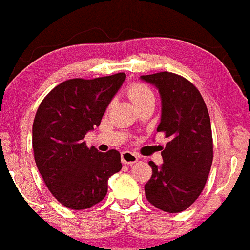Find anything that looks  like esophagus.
Instances as JSON below:
<instances>
[{
    "mask_svg": "<svg viewBox=\"0 0 250 250\" xmlns=\"http://www.w3.org/2000/svg\"><path fill=\"white\" fill-rule=\"evenodd\" d=\"M121 160H122L123 164H134V163L138 162V155L132 151H123L121 154Z\"/></svg>",
    "mask_w": 250,
    "mask_h": 250,
    "instance_id": "1",
    "label": "esophagus"
}]
</instances>
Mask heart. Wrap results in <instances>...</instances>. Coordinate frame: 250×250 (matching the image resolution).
Wrapping results in <instances>:
<instances>
[{
    "label": "heart",
    "instance_id": "heart-1",
    "mask_svg": "<svg viewBox=\"0 0 250 250\" xmlns=\"http://www.w3.org/2000/svg\"><path fill=\"white\" fill-rule=\"evenodd\" d=\"M128 96H129V99L132 100L134 104H138L139 102L144 101V100L149 99V97H154L150 88L141 83H132L128 87Z\"/></svg>",
    "mask_w": 250,
    "mask_h": 250
}]
</instances>
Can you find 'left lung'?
I'll return each mask as SVG.
<instances>
[{
    "mask_svg": "<svg viewBox=\"0 0 250 250\" xmlns=\"http://www.w3.org/2000/svg\"><path fill=\"white\" fill-rule=\"evenodd\" d=\"M159 90L162 120L157 132L169 138L160 167L144 186L146 200L169 213L185 211L199 199L213 159L209 114L201 93L185 78L163 71L141 76Z\"/></svg>",
    "mask_w": 250,
    "mask_h": 250,
    "instance_id": "1",
    "label": "left lung"
}]
</instances>
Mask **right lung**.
Wrapping results in <instances>:
<instances>
[{
  "label": "right lung",
  "mask_w": 250,
  "mask_h": 250,
  "mask_svg": "<svg viewBox=\"0 0 250 250\" xmlns=\"http://www.w3.org/2000/svg\"><path fill=\"white\" fill-rule=\"evenodd\" d=\"M125 72L92 80L70 79L44 97L33 122L34 160L53 196L71 209L104 199L108 179L122 169L117 150L87 148L86 133L99 127Z\"/></svg>",
  "instance_id": "add662e5"
}]
</instances>
